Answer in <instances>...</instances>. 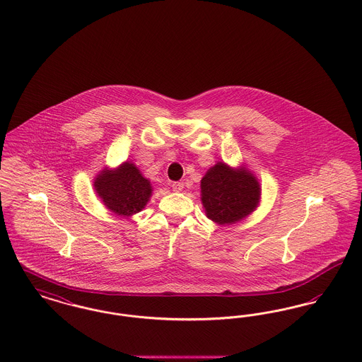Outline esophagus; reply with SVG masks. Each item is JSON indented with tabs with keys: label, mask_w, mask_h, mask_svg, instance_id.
I'll use <instances>...</instances> for the list:
<instances>
[{
	"label": "esophagus",
	"mask_w": 362,
	"mask_h": 362,
	"mask_svg": "<svg viewBox=\"0 0 362 362\" xmlns=\"http://www.w3.org/2000/svg\"><path fill=\"white\" fill-rule=\"evenodd\" d=\"M185 187V185H183V182H175L173 183V191H176V192H180L182 189Z\"/></svg>",
	"instance_id": "1"
}]
</instances>
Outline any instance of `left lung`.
Segmentation results:
<instances>
[{"label":"left lung","instance_id":"obj_1","mask_svg":"<svg viewBox=\"0 0 362 362\" xmlns=\"http://www.w3.org/2000/svg\"><path fill=\"white\" fill-rule=\"evenodd\" d=\"M206 216L220 225L232 224L248 216L259 202L260 189L255 176L245 170L216 164L201 180Z\"/></svg>","mask_w":362,"mask_h":362}]
</instances>
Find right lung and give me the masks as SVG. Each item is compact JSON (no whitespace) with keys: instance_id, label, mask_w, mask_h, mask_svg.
<instances>
[{"instance_id":"obj_1","label":"right lung","mask_w":362,"mask_h":362,"mask_svg":"<svg viewBox=\"0 0 362 362\" xmlns=\"http://www.w3.org/2000/svg\"><path fill=\"white\" fill-rule=\"evenodd\" d=\"M95 189L104 205L119 216L141 211L152 194L151 182L132 163L122 164L115 171H103L95 180Z\"/></svg>"}]
</instances>
